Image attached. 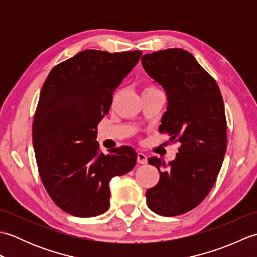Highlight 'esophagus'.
<instances>
[{
	"label": "esophagus",
	"mask_w": 257,
	"mask_h": 257,
	"mask_svg": "<svg viewBox=\"0 0 257 257\" xmlns=\"http://www.w3.org/2000/svg\"><path fill=\"white\" fill-rule=\"evenodd\" d=\"M137 161H138V163H141V165H145V163H147V156L145 154H143V152H138Z\"/></svg>",
	"instance_id": "34e87169"
}]
</instances>
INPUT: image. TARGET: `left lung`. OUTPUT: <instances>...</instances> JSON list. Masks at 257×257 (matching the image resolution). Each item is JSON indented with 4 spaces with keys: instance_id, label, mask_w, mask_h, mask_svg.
Here are the masks:
<instances>
[{
    "instance_id": "left-lung-1",
    "label": "left lung",
    "mask_w": 257,
    "mask_h": 257,
    "mask_svg": "<svg viewBox=\"0 0 257 257\" xmlns=\"http://www.w3.org/2000/svg\"><path fill=\"white\" fill-rule=\"evenodd\" d=\"M141 63L167 92L159 132L169 136L167 144H180L176 159L168 165L149 158L160 179L147 190V204L162 216L181 215L206 198L220 172L227 145L224 103L215 79L188 51L168 48L146 54Z\"/></svg>"
}]
</instances>
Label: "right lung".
I'll return each instance as SVG.
<instances>
[{
  "instance_id": "1",
  "label": "right lung",
  "mask_w": 257,
  "mask_h": 257,
  "mask_svg": "<svg viewBox=\"0 0 257 257\" xmlns=\"http://www.w3.org/2000/svg\"><path fill=\"white\" fill-rule=\"evenodd\" d=\"M141 54L79 52L57 64L42 87L32 134L38 173L54 203L68 214L105 213L110 205V180L136 165L137 152L132 147L103 155L96 138L114 90Z\"/></svg>"
}]
</instances>
